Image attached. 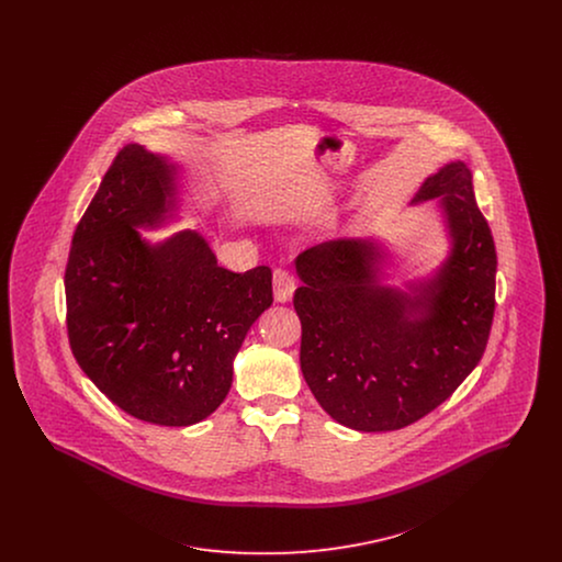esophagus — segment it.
Here are the masks:
<instances>
[{"label": "esophagus", "instance_id": "esophagus-1", "mask_svg": "<svg viewBox=\"0 0 562 562\" xmlns=\"http://www.w3.org/2000/svg\"><path fill=\"white\" fill-rule=\"evenodd\" d=\"M294 293V278L289 269H273V296L280 303H286Z\"/></svg>", "mask_w": 562, "mask_h": 562}]
</instances>
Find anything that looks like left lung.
I'll return each mask as SVG.
<instances>
[{"mask_svg":"<svg viewBox=\"0 0 562 562\" xmlns=\"http://www.w3.org/2000/svg\"><path fill=\"white\" fill-rule=\"evenodd\" d=\"M438 195L453 255L422 299L376 284L379 252L371 241H324L294 261L303 280L293 296L301 371L341 426L406 428L447 401L481 362L495 314V241L465 164L440 168L415 202ZM415 306H426L429 316L408 322Z\"/></svg>","mask_w":562,"mask_h":562,"instance_id":"8db88e82","label":"left lung"}]
</instances>
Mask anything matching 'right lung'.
<instances>
[{
	"mask_svg": "<svg viewBox=\"0 0 562 562\" xmlns=\"http://www.w3.org/2000/svg\"><path fill=\"white\" fill-rule=\"evenodd\" d=\"M170 168L140 145L111 161L80 218L65 268L69 346L90 381L134 419L181 428L206 419L232 387L241 341L273 301L268 266L218 268L183 232L147 246Z\"/></svg>",
	"mask_w": 562,
	"mask_h": 562,
	"instance_id": "obj_1",
	"label": "right lung"
}]
</instances>
